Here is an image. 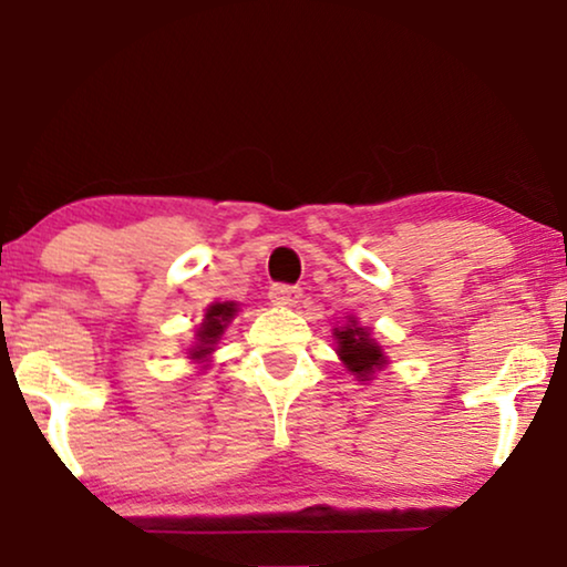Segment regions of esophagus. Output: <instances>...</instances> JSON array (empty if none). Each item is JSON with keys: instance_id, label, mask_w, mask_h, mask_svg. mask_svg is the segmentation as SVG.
<instances>
[{"instance_id": "esophagus-1", "label": "esophagus", "mask_w": 567, "mask_h": 567, "mask_svg": "<svg viewBox=\"0 0 567 567\" xmlns=\"http://www.w3.org/2000/svg\"><path fill=\"white\" fill-rule=\"evenodd\" d=\"M268 297L276 307H297L301 299V289L299 286H289V284H276L270 286Z\"/></svg>"}]
</instances>
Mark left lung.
<instances>
[{
    "mask_svg": "<svg viewBox=\"0 0 567 567\" xmlns=\"http://www.w3.org/2000/svg\"><path fill=\"white\" fill-rule=\"evenodd\" d=\"M332 338H336L338 359L355 377V382L369 384L390 363L384 348L377 343L369 328L359 324L353 315H348L343 324L332 328Z\"/></svg>",
    "mask_w": 567,
    "mask_h": 567,
    "instance_id": "8db88e82",
    "label": "left lung"
}]
</instances>
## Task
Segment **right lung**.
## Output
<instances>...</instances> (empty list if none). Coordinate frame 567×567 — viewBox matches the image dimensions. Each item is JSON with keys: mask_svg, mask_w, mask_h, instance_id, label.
I'll use <instances>...</instances> for the list:
<instances>
[{"mask_svg": "<svg viewBox=\"0 0 567 567\" xmlns=\"http://www.w3.org/2000/svg\"><path fill=\"white\" fill-rule=\"evenodd\" d=\"M237 312V301H214V305H208L204 312V322L196 328V340H193L185 359L198 363L200 371L212 367V355L216 351V346H219L224 330H227V324L231 320H235Z\"/></svg>", "mask_w": 567, "mask_h": 567, "instance_id": "add662e5", "label": "right lung"}]
</instances>
